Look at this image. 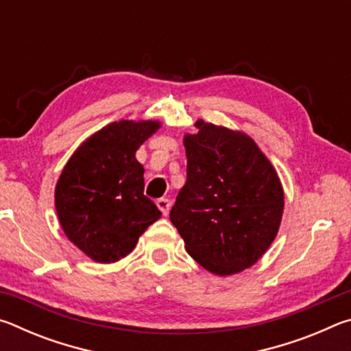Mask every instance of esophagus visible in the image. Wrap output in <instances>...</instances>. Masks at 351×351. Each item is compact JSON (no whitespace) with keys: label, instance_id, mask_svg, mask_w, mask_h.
I'll list each match as a JSON object with an SVG mask.
<instances>
[{"label":"esophagus","instance_id":"esophagus-1","mask_svg":"<svg viewBox=\"0 0 351 351\" xmlns=\"http://www.w3.org/2000/svg\"><path fill=\"white\" fill-rule=\"evenodd\" d=\"M156 206L159 207V210L162 212V215L167 217V213H169V210H170V201H169L167 198H159V199L156 201Z\"/></svg>","mask_w":351,"mask_h":351}]
</instances>
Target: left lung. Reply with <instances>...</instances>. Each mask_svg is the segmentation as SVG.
<instances>
[{
    "mask_svg": "<svg viewBox=\"0 0 351 351\" xmlns=\"http://www.w3.org/2000/svg\"><path fill=\"white\" fill-rule=\"evenodd\" d=\"M184 136L187 181L170 221L190 257L215 276H232L261 258L280 228L285 195L274 165L246 133L195 122Z\"/></svg>",
    "mask_w": 351,
    "mask_h": 351,
    "instance_id": "obj_1",
    "label": "left lung"
}]
</instances>
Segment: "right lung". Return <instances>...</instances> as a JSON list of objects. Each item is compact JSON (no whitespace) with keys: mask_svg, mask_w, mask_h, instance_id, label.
Here are the masks:
<instances>
[{"mask_svg":"<svg viewBox=\"0 0 351 351\" xmlns=\"http://www.w3.org/2000/svg\"><path fill=\"white\" fill-rule=\"evenodd\" d=\"M161 128L159 121L111 122L73 153L56 186V210L69 241L97 263H114L161 218L144 195L136 152Z\"/></svg>","mask_w":351,"mask_h":351,"instance_id":"obj_1","label":"right lung"}]
</instances>
